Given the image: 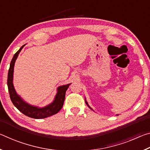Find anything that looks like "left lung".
I'll return each mask as SVG.
<instances>
[{"label": "left lung", "mask_w": 150, "mask_h": 150, "mask_svg": "<svg viewBox=\"0 0 150 150\" xmlns=\"http://www.w3.org/2000/svg\"><path fill=\"white\" fill-rule=\"evenodd\" d=\"M85 103H86V104H87V106H88V108H90L91 109V110H93V109L92 108H91V106H90L89 105H88V103L87 102V100H86V98H85ZM93 111H94V110H93ZM118 115H116V116H118Z\"/></svg>", "instance_id": "obj_1"}]
</instances>
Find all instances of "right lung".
Wrapping results in <instances>:
<instances>
[{
    "instance_id": "right-lung-1",
    "label": "right lung",
    "mask_w": 150,
    "mask_h": 150,
    "mask_svg": "<svg viewBox=\"0 0 150 150\" xmlns=\"http://www.w3.org/2000/svg\"><path fill=\"white\" fill-rule=\"evenodd\" d=\"M25 45L20 48V50L14 54L13 58L11 62L10 68L8 73V79H7V85L8 88L10 97L13 105L16 106L18 110H20L27 116L35 119H41L49 117L57 114L63 107V103L65 100L66 91L71 83L67 85H62L58 87L57 88V93L55 96L54 100L52 103L44 106V107H38L27 103L26 101L22 99V98L18 95L15 90L13 85V75L14 67L18 56L20 52Z\"/></svg>"
}]
</instances>
